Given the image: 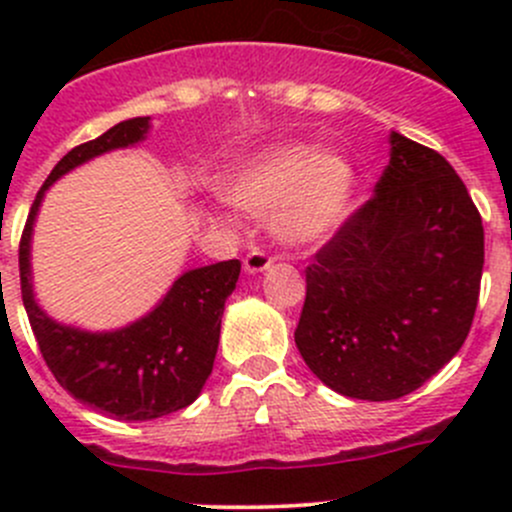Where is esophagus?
I'll list each match as a JSON object with an SVG mask.
<instances>
[{
    "label": "esophagus",
    "mask_w": 512,
    "mask_h": 512,
    "mask_svg": "<svg viewBox=\"0 0 512 512\" xmlns=\"http://www.w3.org/2000/svg\"><path fill=\"white\" fill-rule=\"evenodd\" d=\"M242 267H245L247 275H262V272L270 270L272 260L262 250H250L245 260H242Z\"/></svg>",
    "instance_id": "34e87169"
}]
</instances>
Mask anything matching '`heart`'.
I'll return each mask as SVG.
<instances>
[{
	"instance_id": "heart-1",
	"label": "heart",
	"mask_w": 512,
	"mask_h": 512,
	"mask_svg": "<svg viewBox=\"0 0 512 512\" xmlns=\"http://www.w3.org/2000/svg\"><path fill=\"white\" fill-rule=\"evenodd\" d=\"M359 173L352 158L309 143H282L242 158L225 173L227 203L270 215V232L287 247H314L349 223Z\"/></svg>"
}]
</instances>
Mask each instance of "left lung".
<instances>
[{"label": "left lung", "mask_w": 512, "mask_h": 512, "mask_svg": "<svg viewBox=\"0 0 512 512\" xmlns=\"http://www.w3.org/2000/svg\"><path fill=\"white\" fill-rule=\"evenodd\" d=\"M374 198L307 267L294 342L337 394L394 401L463 347L483 272V223L441 153L389 133Z\"/></svg>", "instance_id": "8db88e82"}]
</instances>
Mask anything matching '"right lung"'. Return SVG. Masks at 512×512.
<instances>
[{"label": "right lung", "mask_w": 512, "mask_h": 512, "mask_svg": "<svg viewBox=\"0 0 512 512\" xmlns=\"http://www.w3.org/2000/svg\"><path fill=\"white\" fill-rule=\"evenodd\" d=\"M148 133L151 116L126 118L66 153L36 193L19 245L24 309L46 366L74 399L118 421H151L198 399L218 354L225 299L240 277V260L185 270L151 312L103 332L59 322L36 302L32 237L46 190L89 160L141 146Z\"/></svg>", "instance_id": "1"}]
</instances>
